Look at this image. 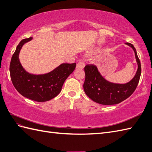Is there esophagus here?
Returning <instances> with one entry per match:
<instances>
[{"label":"esophagus","mask_w":152,"mask_h":152,"mask_svg":"<svg viewBox=\"0 0 152 152\" xmlns=\"http://www.w3.org/2000/svg\"><path fill=\"white\" fill-rule=\"evenodd\" d=\"M84 62L82 61H80L77 64L76 66V68L77 69H83L84 68Z\"/></svg>","instance_id":"1"}]
</instances>
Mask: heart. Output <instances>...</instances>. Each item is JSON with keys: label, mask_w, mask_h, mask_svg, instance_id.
Returning <instances> with one entry per match:
<instances>
[{"label": "heart", "mask_w": 152, "mask_h": 152, "mask_svg": "<svg viewBox=\"0 0 152 152\" xmlns=\"http://www.w3.org/2000/svg\"><path fill=\"white\" fill-rule=\"evenodd\" d=\"M97 50H95L93 51V52H94V53H95V52H97Z\"/></svg>", "instance_id": "obj_1"}]
</instances>
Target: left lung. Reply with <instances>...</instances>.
<instances>
[{"mask_svg": "<svg viewBox=\"0 0 152 152\" xmlns=\"http://www.w3.org/2000/svg\"><path fill=\"white\" fill-rule=\"evenodd\" d=\"M134 51L137 70L134 77L124 84L115 83L106 80L97 66L94 64L86 65L84 68L85 81L84 90L92 101L103 105L117 104L128 98L137 86L141 74V66L134 46L130 43H125Z\"/></svg>", "mask_w": 152, "mask_h": 152, "instance_id": "1", "label": "left lung"}]
</instances>
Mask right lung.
<instances>
[{
  "instance_id": "1",
  "label": "right lung",
  "mask_w": 152,
  "mask_h": 152,
  "mask_svg": "<svg viewBox=\"0 0 152 152\" xmlns=\"http://www.w3.org/2000/svg\"><path fill=\"white\" fill-rule=\"evenodd\" d=\"M33 39L22 40L17 46L10 62L11 79L14 87L24 97L37 102H46L60 93L64 81L73 73L76 63H62L52 71L44 74L29 73L22 66L19 53L23 45Z\"/></svg>"
}]
</instances>
